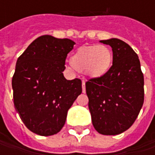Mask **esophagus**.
<instances>
[{"label": "esophagus", "instance_id": "34e87169", "mask_svg": "<svg viewBox=\"0 0 155 155\" xmlns=\"http://www.w3.org/2000/svg\"><path fill=\"white\" fill-rule=\"evenodd\" d=\"M82 91L83 93H85V82L84 81H83V83H82Z\"/></svg>", "mask_w": 155, "mask_h": 155}]
</instances>
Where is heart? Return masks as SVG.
I'll return each instance as SVG.
<instances>
[{
  "label": "heart",
  "instance_id": "b5f03b06",
  "mask_svg": "<svg viewBox=\"0 0 155 155\" xmlns=\"http://www.w3.org/2000/svg\"><path fill=\"white\" fill-rule=\"evenodd\" d=\"M71 71H84L92 78L99 79L108 74L113 64V54L109 47L103 45L79 47L70 58Z\"/></svg>",
  "mask_w": 155,
  "mask_h": 155
}]
</instances>
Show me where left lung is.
Returning a JSON list of instances; mask_svg holds the SVG:
<instances>
[{
  "label": "left lung",
  "instance_id": "1",
  "mask_svg": "<svg viewBox=\"0 0 155 155\" xmlns=\"http://www.w3.org/2000/svg\"><path fill=\"white\" fill-rule=\"evenodd\" d=\"M113 51V64L108 74L85 83L89 110L99 134L116 135L130 128L144 102V78L139 58L121 39L100 40Z\"/></svg>",
  "mask_w": 155,
  "mask_h": 155
}]
</instances>
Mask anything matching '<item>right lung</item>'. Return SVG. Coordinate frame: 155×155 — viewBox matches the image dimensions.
I'll return each instance as SVG.
<instances>
[{
  "instance_id": "add662e5",
  "label": "right lung",
  "mask_w": 155,
  "mask_h": 155,
  "mask_svg": "<svg viewBox=\"0 0 155 155\" xmlns=\"http://www.w3.org/2000/svg\"><path fill=\"white\" fill-rule=\"evenodd\" d=\"M75 44L71 39L43 35L17 59L12 79L15 108L34 134L58 133L69 109L82 93L80 79L67 80L63 74L66 56Z\"/></svg>"
}]
</instances>
